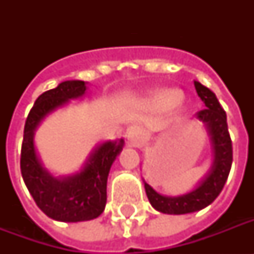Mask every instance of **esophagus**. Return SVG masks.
<instances>
[{
    "label": "esophagus",
    "instance_id": "esophagus-1",
    "mask_svg": "<svg viewBox=\"0 0 254 254\" xmlns=\"http://www.w3.org/2000/svg\"><path fill=\"white\" fill-rule=\"evenodd\" d=\"M127 141L130 146H141L145 141V131L138 127H131L127 131Z\"/></svg>",
    "mask_w": 254,
    "mask_h": 254
}]
</instances>
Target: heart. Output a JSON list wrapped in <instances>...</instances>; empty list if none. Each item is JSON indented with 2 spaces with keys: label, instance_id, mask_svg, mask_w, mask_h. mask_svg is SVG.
<instances>
[{
  "label": "heart",
  "instance_id": "obj_1",
  "mask_svg": "<svg viewBox=\"0 0 254 254\" xmlns=\"http://www.w3.org/2000/svg\"><path fill=\"white\" fill-rule=\"evenodd\" d=\"M182 99H183V95L178 89H162L155 93L153 97V103L159 108H169L181 103Z\"/></svg>",
  "mask_w": 254,
  "mask_h": 254
}]
</instances>
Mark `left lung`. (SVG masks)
<instances>
[{"label":"left lung","mask_w":254,"mask_h":254,"mask_svg":"<svg viewBox=\"0 0 254 254\" xmlns=\"http://www.w3.org/2000/svg\"><path fill=\"white\" fill-rule=\"evenodd\" d=\"M197 96L204 103L205 109L197 112V119L204 124L212 146V163L195 189L178 196H166L157 192L143 181L147 199L153 208L169 215H185L200 211L212 203L228 179L232 166V141L229 137L227 115L216 95L211 89L193 81Z\"/></svg>","instance_id":"left-lung-1"}]
</instances>
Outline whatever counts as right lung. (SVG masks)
Here are the masks:
<instances>
[{
  "label": "right lung",
  "instance_id": "right-lung-1",
  "mask_svg": "<svg viewBox=\"0 0 254 254\" xmlns=\"http://www.w3.org/2000/svg\"><path fill=\"white\" fill-rule=\"evenodd\" d=\"M87 84L81 80L62 81L57 88L42 93L27 116L23 130L21 173L26 187L47 216L65 223L92 220L103 213L109 170L124 147L123 138L99 143L84 166L64 177H55L43 166L34 143L35 130L53 112L71 100L81 99L87 93Z\"/></svg>",
  "mask_w": 254,
  "mask_h": 254
}]
</instances>
